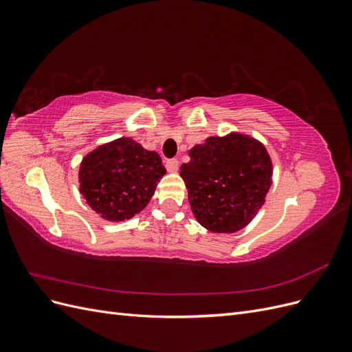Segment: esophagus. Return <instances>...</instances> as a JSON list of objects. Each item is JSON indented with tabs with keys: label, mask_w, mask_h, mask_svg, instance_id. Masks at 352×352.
<instances>
[{
	"label": "esophagus",
	"mask_w": 352,
	"mask_h": 352,
	"mask_svg": "<svg viewBox=\"0 0 352 352\" xmlns=\"http://www.w3.org/2000/svg\"><path fill=\"white\" fill-rule=\"evenodd\" d=\"M166 168H167V172L168 173H176L177 170H179V162L177 160H167L166 162Z\"/></svg>",
	"instance_id": "esophagus-1"
}]
</instances>
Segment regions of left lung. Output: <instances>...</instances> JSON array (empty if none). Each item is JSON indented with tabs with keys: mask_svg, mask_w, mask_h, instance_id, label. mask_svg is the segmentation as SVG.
Segmentation results:
<instances>
[{
	"mask_svg": "<svg viewBox=\"0 0 352 352\" xmlns=\"http://www.w3.org/2000/svg\"><path fill=\"white\" fill-rule=\"evenodd\" d=\"M180 166L194 217L212 233L247 228L265 202L273 184V164L263 142L230 132L208 136L188 151Z\"/></svg>",
	"mask_w": 352,
	"mask_h": 352,
	"instance_id": "obj_1",
	"label": "left lung"
}]
</instances>
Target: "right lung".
Masks as SVG:
<instances>
[{
	"label": "right lung",
	"mask_w": 352,
	"mask_h": 352,
	"mask_svg": "<svg viewBox=\"0 0 352 352\" xmlns=\"http://www.w3.org/2000/svg\"><path fill=\"white\" fill-rule=\"evenodd\" d=\"M164 173L155 151L145 150L132 138H117L82 158L79 192L101 219L124 221L148 206Z\"/></svg>",
	"instance_id": "1"
}]
</instances>
